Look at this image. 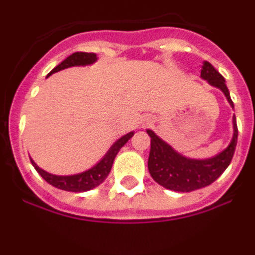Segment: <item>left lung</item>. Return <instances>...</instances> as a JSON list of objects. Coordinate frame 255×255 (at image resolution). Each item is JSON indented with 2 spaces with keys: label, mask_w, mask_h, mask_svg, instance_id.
I'll return each instance as SVG.
<instances>
[{
  "label": "left lung",
  "mask_w": 255,
  "mask_h": 255,
  "mask_svg": "<svg viewBox=\"0 0 255 255\" xmlns=\"http://www.w3.org/2000/svg\"><path fill=\"white\" fill-rule=\"evenodd\" d=\"M200 76L211 85L224 92L227 101L234 108L230 92L225 84L224 76L209 62L204 61ZM234 135L229 147L213 158L193 159L177 153L171 145L162 140L152 130H147L150 136V153L148 158V170L155 182L163 188L175 191H193L211 185L229 167L235 153L238 143V125L236 117H233Z\"/></svg>",
  "instance_id": "8db88e82"
}]
</instances>
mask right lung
<instances>
[{
    "mask_svg": "<svg viewBox=\"0 0 255 255\" xmlns=\"http://www.w3.org/2000/svg\"><path fill=\"white\" fill-rule=\"evenodd\" d=\"M97 61V55L96 53H88V52H75L73 55H70L69 57L65 58L60 65L52 70L51 73L47 76L52 75L53 73H57L60 70L67 69V67L71 66H85V65H92ZM134 135V131L129 132V134L124 135L117 141H115V144L110 148L107 153L105 154L102 159H101L96 166H93L89 170L84 171V172L76 173V175H70V176H58V175H52V173L46 172L44 170L39 168L37 166L33 159L30 158L31 164L34 166V168L37 170V172L39 173L40 176L43 177L48 184H51L52 186L55 188L61 189V190L66 191H88L92 190V189L97 188L98 185H101L103 181L106 180V177L108 176V173L111 171L112 163H114V159L116 157V154L119 153V150L128 143L130 138Z\"/></svg>",
    "mask_w": 255,
    "mask_h": 255,
    "instance_id": "right-lung-1",
    "label": "right lung"
}]
</instances>
